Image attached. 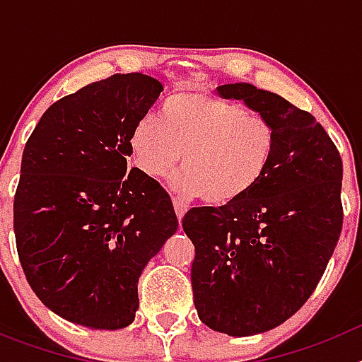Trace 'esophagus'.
Instances as JSON below:
<instances>
[{"label": "esophagus", "mask_w": 362, "mask_h": 362, "mask_svg": "<svg viewBox=\"0 0 362 362\" xmlns=\"http://www.w3.org/2000/svg\"><path fill=\"white\" fill-rule=\"evenodd\" d=\"M174 209H175V214H177V219L179 223H181V219H183V216L187 214L188 206L185 203H181L179 199H174Z\"/></svg>", "instance_id": "obj_1"}]
</instances>
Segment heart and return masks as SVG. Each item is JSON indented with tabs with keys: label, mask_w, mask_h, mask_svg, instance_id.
Masks as SVG:
<instances>
[{
	"label": "heart",
	"mask_w": 362,
	"mask_h": 362,
	"mask_svg": "<svg viewBox=\"0 0 362 362\" xmlns=\"http://www.w3.org/2000/svg\"><path fill=\"white\" fill-rule=\"evenodd\" d=\"M276 146V129L267 117L196 90L170 95L159 117L146 114L130 134L134 161L143 174L163 177L183 153V168L172 175V188L214 206L254 190L267 175Z\"/></svg>",
	"instance_id": "obj_1"
}]
</instances>
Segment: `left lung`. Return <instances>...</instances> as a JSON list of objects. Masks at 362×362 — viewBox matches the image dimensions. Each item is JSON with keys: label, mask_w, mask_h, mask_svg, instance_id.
<instances>
[{"label": "left lung", "mask_w": 362, "mask_h": 362, "mask_svg": "<svg viewBox=\"0 0 362 362\" xmlns=\"http://www.w3.org/2000/svg\"><path fill=\"white\" fill-rule=\"evenodd\" d=\"M243 99L277 134L267 175L230 204L190 209L192 290L204 325L232 337L263 334L312 296L343 228V161L308 112L250 83L217 86Z\"/></svg>", "instance_id": "obj_1"}]
</instances>
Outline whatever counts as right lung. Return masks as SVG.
Here are the masks:
<instances>
[{"label": "right lung", "instance_id": "right-lung-1", "mask_svg": "<svg viewBox=\"0 0 362 362\" xmlns=\"http://www.w3.org/2000/svg\"><path fill=\"white\" fill-rule=\"evenodd\" d=\"M163 90L145 74H114L49 107L28 137L14 197L19 263L59 317L124 328L137 281L177 230L165 188L127 172L130 134Z\"/></svg>", "mask_w": 362, "mask_h": 362}]
</instances>
